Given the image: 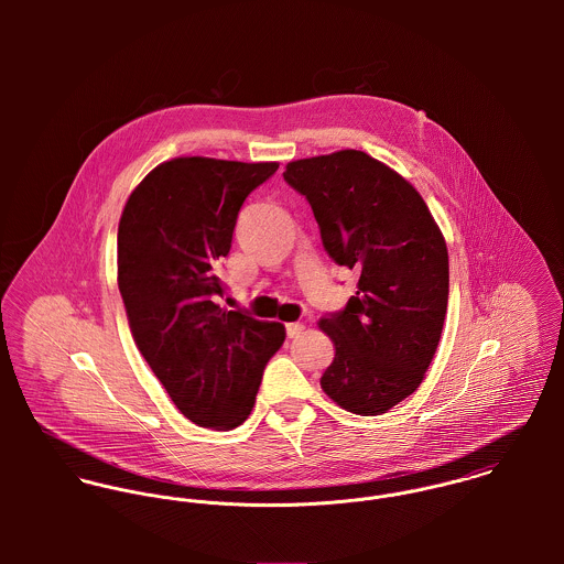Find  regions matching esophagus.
Segmentation results:
<instances>
[{"label": "esophagus", "instance_id": "1", "mask_svg": "<svg viewBox=\"0 0 564 564\" xmlns=\"http://www.w3.org/2000/svg\"><path fill=\"white\" fill-rule=\"evenodd\" d=\"M304 329H306V325H304V323H286V334H289V338H297V336H302V334H304Z\"/></svg>", "mask_w": 564, "mask_h": 564}]
</instances>
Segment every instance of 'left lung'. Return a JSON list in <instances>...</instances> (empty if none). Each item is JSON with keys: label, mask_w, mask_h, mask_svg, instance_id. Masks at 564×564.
<instances>
[{"label": "left lung", "mask_w": 564, "mask_h": 564, "mask_svg": "<svg viewBox=\"0 0 564 564\" xmlns=\"http://www.w3.org/2000/svg\"><path fill=\"white\" fill-rule=\"evenodd\" d=\"M329 258L358 273L356 295L319 322L334 340L323 393L373 416L412 395L441 340L449 295L445 239L416 188L384 162L340 150L286 164Z\"/></svg>", "instance_id": "left-lung-1"}]
</instances>
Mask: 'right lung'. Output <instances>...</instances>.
<instances>
[{
	"label": "right lung",
	"mask_w": 564,
	"mask_h": 564,
	"mask_svg": "<svg viewBox=\"0 0 564 564\" xmlns=\"http://www.w3.org/2000/svg\"><path fill=\"white\" fill-rule=\"evenodd\" d=\"M275 171L278 162L173 159L121 213L117 282L132 336L171 402L202 427L241 425L286 336L282 323L215 304L242 202Z\"/></svg>",
	"instance_id": "right-lung-1"
}]
</instances>
